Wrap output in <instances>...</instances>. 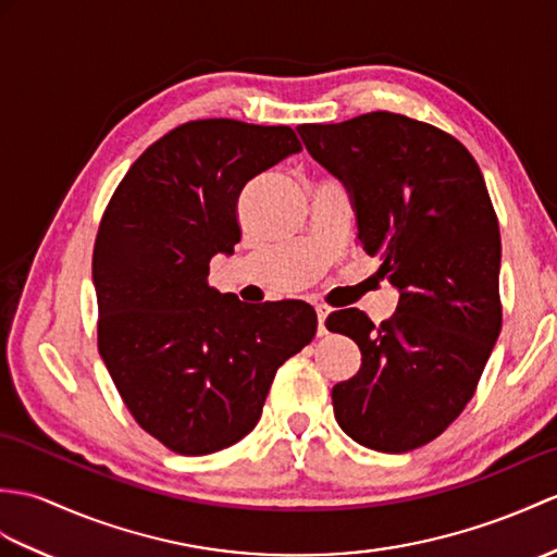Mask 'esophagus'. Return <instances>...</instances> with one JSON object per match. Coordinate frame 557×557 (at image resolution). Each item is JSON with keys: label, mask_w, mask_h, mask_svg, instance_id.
Returning <instances> with one entry per match:
<instances>
[{"label": "esophagus", "mask_w": 557, "mask_h": 557, "mask_svg": "<svg viewBox=\"0 0 557 557\" xmlns=\"http://www.w3.org/2000/svg\"><path fill=\"white\" fill-rule=\"evenodd\" d=\"M315 313H318V334H320V337H325V334H327L325 320L330 318V308L327 306H315Z\"/></svg>", "instance_id": "1"}]
</instances>
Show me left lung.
Wrapping results in <instances>:
<instances>
[{
    "label": "left lung",
    "mask_w": 557,
    "mask_h": 557,
    "mask_svg": "<svg viewBox=\"0 0 557 557\" xmlns=\"http://www.w3.org/2000/svg\"><path fill=\"white\" fill-rule=\"evenodd\" d=\"M306 151L348 191L358 242L398 292L374 322L337 310L363 366L334 384V418L360 446L406 454L472 398L500 334V232L484 175L456 137L400 113L299 125Z\"/></svg>",
    "instance_id": "8db88e82"
}]
</instances>
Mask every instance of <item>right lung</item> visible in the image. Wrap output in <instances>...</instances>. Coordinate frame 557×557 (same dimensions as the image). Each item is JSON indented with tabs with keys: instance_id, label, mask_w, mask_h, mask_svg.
<instances>
[{
	"instance_id": "obj_1",
	"label": "right lung",
	"mask_w": 557,
	"mask_h": 557,
	"mask_svg": "<svg viewBox=\"0 0 557 557\" xmlns=\"http://www.w3.org/2000/svg\"><path fill=\"white\" fill-rule=\"evenodd\" d=\"M301 151L287 125L175 127L113 191L92 256L99 354L141 430L183 456L247 436L284 360L313 342L306 301L244 304L209 284L235 253L244 185Z\"/></svg>"
}]
</instances>
